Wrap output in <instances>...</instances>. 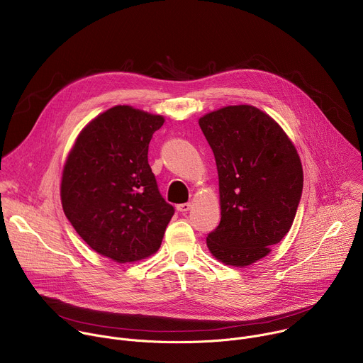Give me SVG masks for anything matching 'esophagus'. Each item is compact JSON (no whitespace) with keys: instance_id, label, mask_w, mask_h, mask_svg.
<instances>
[{"instance_id":"1","label":"esophagus","mask_w":363,"mask_h":363,"mask_svg":"<svg viewBox=\"0 0 363 363\" xmlns=\"http://www.w3.org/2000/svg\"><path fill=\"white\" fill-rule=\"evenodd\" d=\"M177 210H178L179 213H186V211H189V210H191V203H189V202L178 203V205H177Z\"/></svg>"}]
</instances>
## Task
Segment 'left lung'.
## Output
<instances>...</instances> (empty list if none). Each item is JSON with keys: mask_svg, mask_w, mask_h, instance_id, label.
Listing matches in <instances>:
<instances>
[{"mask_svg": "<svg viewBox=\"0 0 363 363\" xmlns=\"http://www.w3.org/2000/svg\"><path fill=\"white\" fill-rule=\"evenodd\" d=\"M217 162L221 221L206 237L220 262L244 267L289 233L303 191L296 147L264 112L227 106L199 119Z\"/></svg>", "mask_w": 363, "mask_h": 363, "instance_id": "obj_1", "label": "left lung"}]
</instances>
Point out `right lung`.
<instances>
[{
    "label": "right lung",
    "instance_id": "right-lung-1",
    "mask_svg": "<svg viewBox=\"0 0 363 363\" xmlns=\"http://www.w3.org/2000/svg\"><path fill=\"white\" fill-rule=\"evenodd\" d=\"M162 125V116L115 106L82 130L67 157L63 211L76 233L113 262L153 254L175 213L147 162L149 142Z\"/></svg>",
    "mask_w": 363,
    "mask_h": 363
}]
</instances>
